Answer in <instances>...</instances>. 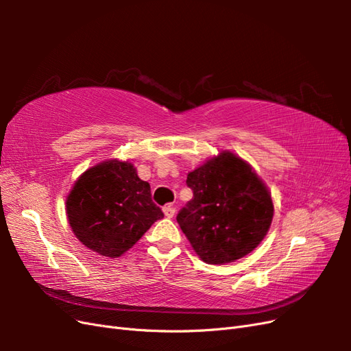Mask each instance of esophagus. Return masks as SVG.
I'll return each mask as SVG.
<instances>
[{
    "mask_svg": "<svg viewBox=\"0 0 351 351\" xmlns=\"http://www.w3.org/2000/svg\"><path fill=\"white\" fill-rule=\"evenodd\" d=\"M162 212H164V215L167 218H173L176 215V208H173V206H164Z\"/></svg>",
    "mask_w": 351,
    "mask_h": 351,
    "instance_id": "34e87169",
    "label": "esophagus"
}]
</instances>
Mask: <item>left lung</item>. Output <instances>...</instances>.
Instances as JSON below:
<instances>
[{"label": "left lung", "instance_id": "obj_1", "mask_svg": "<svg viewBox=\"0 0 351 351\" xmlns=\"http://www.w3.org/2000/svg\"><path fill=\"white\" fill-rule=\"evenodd\" d=\"M193 199L177 222L197 256L209 265L241 259L269 231L271 192L249 162L221 151L187 174Z\"/></svg>", "mask_w": 351, "mask_h": 351}]
</instances>
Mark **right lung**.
I'll use <instances>...</instances> for the list:
<instances>
[{
    "label": "right lung",
    "instance_id": "obj_1",
    "mask_svg": "<svg viewBox=\"0 0 351 351\" xmlns=\"http://www.w3.org/2000/svg\"><path fill=\"white\" fill-rule=\"evenodd\" d=\"M71 231L101 256L120 258L164 217L151 197V186L130 161L107 159L88 168L66 199Z\"/></svg>",
    "mask_w": 351,
    "mask_h": 351
}]
</instances>
